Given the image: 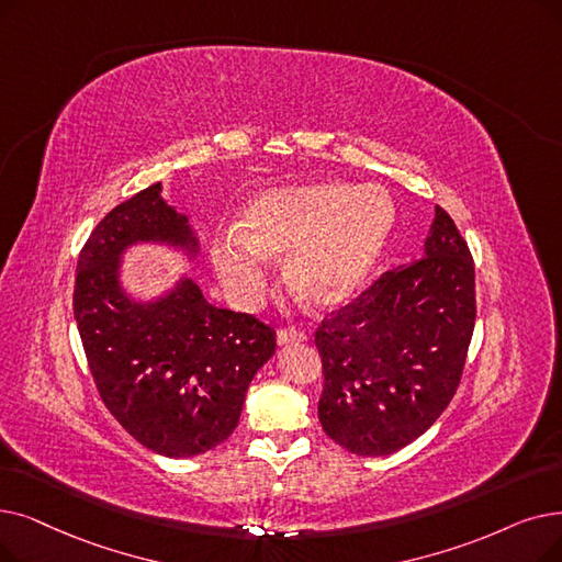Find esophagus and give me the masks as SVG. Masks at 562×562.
<instances>
[{"mask_svg": "<svg viewBox=\"0 0 562 562\" xmlns=\"http://www.w3.org/2000/svg\"><path fill=\"white\" fill-rule=\"evenodd\" d=\"M307 335L301 328L294 326H286L278 330V345H291V341H305Z\"/></svg>", "mask_w": 562, "mask_h": 562, "instance_id": "34e87169", "label": "esophagus"}]
</instances>
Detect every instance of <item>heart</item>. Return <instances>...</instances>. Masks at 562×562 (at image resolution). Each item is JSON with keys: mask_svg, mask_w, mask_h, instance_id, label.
I'll return each mask as SVG.
<instances>
[{"mask_svg": "<svg viewBox=\"0 0 562 562\" xmlns=\"http://www.w3.org/2000/svg\"><path fill=\"white\" fill-rule=\"evenodd\" d=\"M395 227V202L379 186L312 183L268 190L248 206L238 238L213 250L236 299L259 289L268 252H291L286 280L314 307L347 303L364 284Z\"/></svg>", "mask_w": 562, "mask_h": 562, "instance_id": "b5f03b06", "label": "heart"}]
</instances>
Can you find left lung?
<instances>
[{
  "mask_svg": "<svg viewBox=\"0 0 562 562\" xmlns=\"http://www.w3.org/2000/svg\"><path fill=\"white\" fill-rule=\"evenodd\" d=\"M473 328V257L452 217L436 206L425 257L385 271L314 333L324 431L360 457L416 441L454 397Z\"/></svg>",
  "mask_w": 562,
  "mask_h": 562,
  "instance_id": "1",
  "label": "left lung"
}]
</instances>
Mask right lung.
<instances>
[{"label": "right lung", "instance_id": "right-lung-1", "mask_svg": "<svg viewBox=\"0 0 562 562\" xmlns=\"http://www.w3.org/2000/svg\"><path fill=\"white\" fill-rule=\"evenodd\" d=\"M135 240L198 246L188 217L162 202L160 183L93 227L72 289L89 372L103 404L144 448L202 454L236 429L252 376L276 353V328L257 314L211 305L192 280L156 303H133L116 271Z\"/></svg>", "mask_w": 562, "mask_h": 562}]
</instances>
